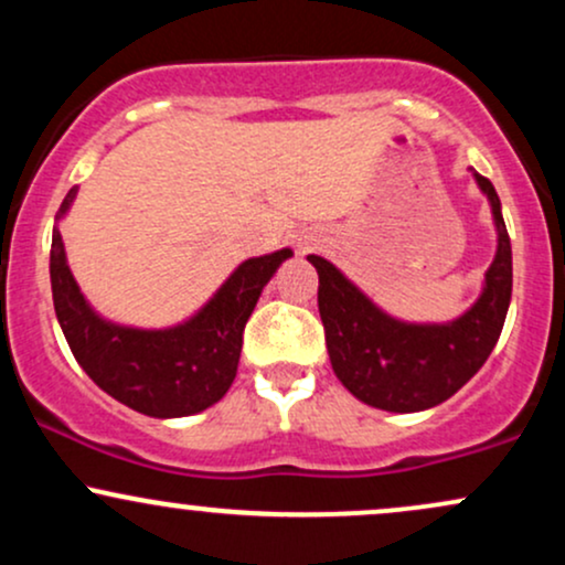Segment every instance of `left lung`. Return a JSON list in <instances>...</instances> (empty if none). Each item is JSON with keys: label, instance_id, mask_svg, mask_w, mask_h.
<instances>
[{"label": "left lung", "instance_id": "8db88e82", "mask_svg": "<svg viewBox=\"0 0 565 565\" xmlns=\"http://www.w3.org/2000/svg\"><path fill=\"white\" fill-rule=\"evenodd\" d=\"M476 180L491 201L499 244L483 295L462 319L433 327L395 321L332 263L308 257L319 270V313L334 374L369 406L406 414L444 404L486 364L502 334L512 295L510 236L491 180L478 172Z\"/></svg>", "mask_w": 565, "mask_h": 565}]
</instances>
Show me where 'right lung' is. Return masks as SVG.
<instances>
[{
	"label": "right lung",
	"mask_w": 565,
	"mask_h": 565,
	"mask_svg": "<svg viewBox=\"0 0 565 565\" xmlns=\"http://www.w3.org/2000/svg\"><path fill=\"white\" fill-rule=\"evenodd\" d=\"M76 188L63 199L66 215ZM291 249L252 257L191 321L172 329H129L103 321L71 276L61 231H53L50 281L57 321L84 372L116 401L148 417H188L217 404L236 380L244 327L257 297Z\"/></svg>",
	"instance_id": "add662e5"
}]
</instances>
